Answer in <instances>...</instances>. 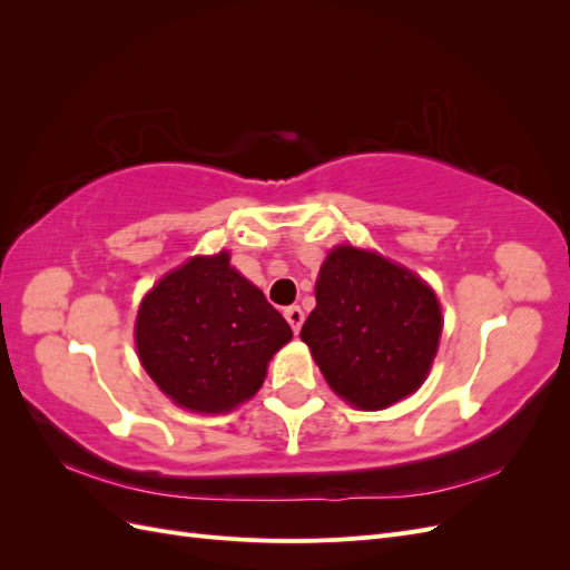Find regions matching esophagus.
<instances>
[{
  "mask_svg": "<svg viewBox=\"0 0 570 570\" xmlns=\"http://www.w3.org/2000/svg\"><path fill=\"white\" fill-rule=\"evenodd\" d=\"M283 316H285V321L289 323V327H292V331H295V335H297L302 323H304V312H302V308H299V306H287L285 312H283Z\"/></svg>",
  "mask_w": 570,
  "mask_h": 570,
  "instance_id": "34e87169",
  "label": "esophagus"
}]
</instances>
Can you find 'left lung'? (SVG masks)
Segmentation results:
<instances>
[{"label":"left lung","instance_id":"8db88e82","mask_svg":"<svg viewBox=\"0 0 570 570\" xmlns=\"http://www.w3.org/2000/svg\"><path fill=\"white\" fill-rule=\"evenodd\" d=\"M440 333V302L419 275L340 245L321 266L316 308L299 337L342 400L381 411L423 385Z\"/></svg>","mask_w":570,"mask_h":570}]
</instances>
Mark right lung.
Wrapping results in <instances>:
<instances>
[{"label": "right lung", "instance_id": "add662e5", "mask_svg": "<svg viewBox=\"0 0 570 570\" xmlns=\"http://www.w3.org/2000/svg\"><path fill=\"white\" fill-rule=\"evenodd\" d=\"M289 337L287 321L230 266L228 252L195 256L164 275L135 321L151 381L199 413H226L254 396Z\"/></svg>", "mask_w": 570, "mask_h": 570}]
</instances>
